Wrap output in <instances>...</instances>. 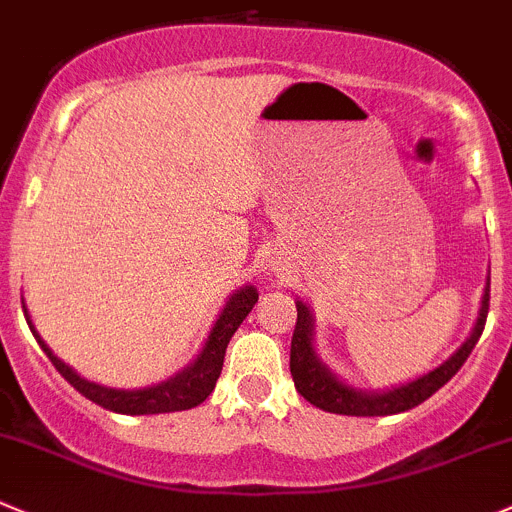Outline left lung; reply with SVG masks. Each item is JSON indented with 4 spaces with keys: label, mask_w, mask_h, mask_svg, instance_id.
Instances as JSON below:
<instances>
[{
    "label": "left lung",
    "mask_w": 512,
    "mask_h": 512,
    "mask_svg": "<svg viewBox=\"0 0 512 512\" xmlns=\"http://www.w3.org/2000/svg\"><path fill=\"white\" fill-rule=\"evenodd\" d=\"M295 305H297V325H295V335H292V347H290V372H292V380H295L297 393H300L307 403L315 405V408L325 410V413L355 415V418L398 415V413H405V410L415 408V405H420L423 400H428L433 393H438L445 382H448L450 377L463 367V362L468 360L475 342H478L480 335H483L485 317H488L490 272L488 277H485V290H483V297H480L478 320H475L473 330H470V335L465 337L463 345H460L448 360L440 362L438 367H433V370L425 372V375L385 390H362V388H355V385H350V382H345L342 377H337L335 372L322 362V357L317 355L315 315H312L310 305L302 300H297Z\"/></svg>",
    "instance_id": "obj_1"
}]
</instances>
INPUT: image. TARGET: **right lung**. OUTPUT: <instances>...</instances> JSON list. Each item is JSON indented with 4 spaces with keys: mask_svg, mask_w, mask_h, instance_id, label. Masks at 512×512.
Returning <instances> with one entry per match:
<instances>
[{
    "mask_svg": "<svg viewBox=\"0 0 512 512\" xmlns=\"http://www.w3.org/2000/svg\"><path fill=\"white\" fill-rule=\"evenodd\" d=\"M257 287L245 285L240 290L232 292L227 297L225 307L217 315L215 325L210 327V335H207L205 345L197 352L195 360L187 367H182L180 372H175L167 380L150 385V388H107V385H99V382L84 380L74 367H69L67 362L59 360L52 352V347L42 340V335L37 332V327L32 325V317H29L27 305H24V317H27V325L32 330V335L37 337L39 347L44 350V355L52 360V365L57 367L59 375L72 385L74 390L84 395L92 403L102 405L104 410H112L119 415H160V413H177V410H190L197 408L200 403H205L207 395L215 390V382L222 372V362H225V350L230 337L235 335L237 327L242 325L250 310L257 302Z\"/></svg>",
    "mask_w": 512,
    "mask_h": 512,
    "instance_id": "add662e5",
    "label": "right lung"
}]
</instances>
